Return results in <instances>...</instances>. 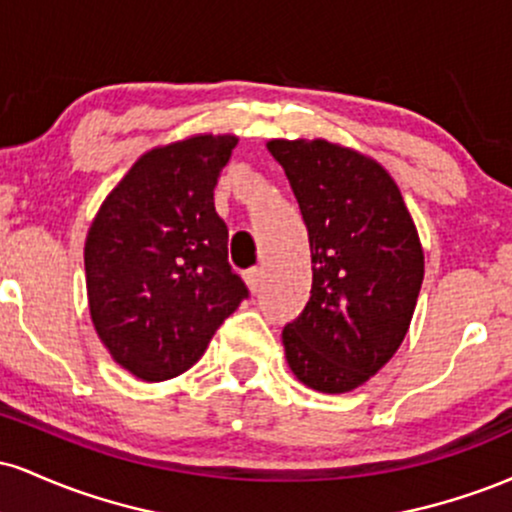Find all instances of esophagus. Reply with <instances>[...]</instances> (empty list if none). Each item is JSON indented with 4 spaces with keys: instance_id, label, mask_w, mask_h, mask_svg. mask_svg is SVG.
Segmentation results:
<instances>
[{
    "instance_id": "34e87169",
    "label": "esophagus",
    "mask_w": 512,
    "mask_h": 512,
    "mask_svg": "<svg viewBox=\"0 0 512 512\" xmlns=\"http://www.w3.org/2000/svg\"><path fill=\"white\" fill-rule=\"evenodd\" d=\"M245 281H248V286L252 291H260L264 284V267L248 269V272H245Z\"/></svg>"
}]
</instances>
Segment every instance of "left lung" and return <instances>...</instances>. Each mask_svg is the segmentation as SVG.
Masks as SVG:
<instances>
[{
    "mask_svg": "<svg viewBox=\"0 0 512 512\" xmlns=\"http://www.w3.org/2000/svg\"><path fill=\"white\" fill-rule=\"evenodd\" d=\"M308 228L313 289L284 325L286 361L313 390L349 392L395 356L424 281V252L395 180L370 158L315 142L267 144Z\"/></svg>",
    "mask_w": 512,
    "mask_h": 512,
    "instance_id": "left-lung-1",
    "label": "left lung"
}]
</instances>
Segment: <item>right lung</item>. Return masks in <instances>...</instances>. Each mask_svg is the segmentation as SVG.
Returning <instances> with one entry per match:
<instances>
[{"mask_svg":"<svg viewBox=\"0 0 512 512\" xmlns=\"http://www.w3.org/2000/svg\"><path fill=\"white\" fill-rule=\"evenodd\" d=\"M236 137H192L149 151L105 199L86 238L93 325L129 373L161 383L185 373L250 296L228 262L214 209Z\"/></svg>","mask_w":512,"mask_h":512,"instance_id":"right-lung-1","label":"right lung"}]
</instances>
